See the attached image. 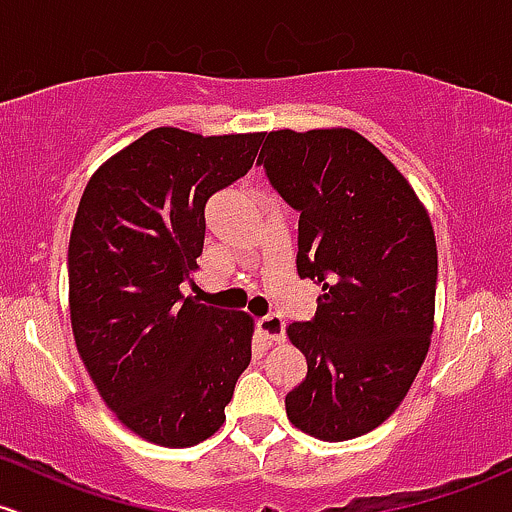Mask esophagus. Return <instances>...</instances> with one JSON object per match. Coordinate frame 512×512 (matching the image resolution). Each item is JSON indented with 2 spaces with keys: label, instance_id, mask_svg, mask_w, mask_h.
<instances>
[{
  "label": "esophagus",
  "instance_id": "34e87169",
  "mask_svg": "<svg viewBox=\"0 0 512 512\" xmlns=\"http://www.w3.org/2000/svg\"><path fill=\"white\" fill-rule=\"evenodd\" d=\"M257 330L267 342H284V320L282 316H265L257 320Z\"/></svg>",
  "mask_w": 512,
  "mask_h": 512
}]
</instances>
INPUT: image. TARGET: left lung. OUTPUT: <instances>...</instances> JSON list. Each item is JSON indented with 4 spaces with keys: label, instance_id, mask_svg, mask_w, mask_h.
<instances>
[{
    "label": "left lung",
    "instance_id": "obj_1",
    "mask_svg": "<svg viewBox=\"0 0 512 512\" xmlns=\"http://www.w3.org/2000/svg\"><path fill=\"white\" fill-rule=\"evenodd\" d=\"M260 165L301 213L296 272L323 284L316 318L286 328L308 364L286 415L318 440H352L401 406L428 355L437 286L428 209L352 128L269 131Z\"/></svg>",
    "mask_w": 512,
    "mask_h": 512
}]
</instances>
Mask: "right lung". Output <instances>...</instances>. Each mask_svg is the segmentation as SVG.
Returning <instances> with one entry per match:
<instances>
[{"label": "right lung", "mask_w": 512, "mask_h": 512, "mask_svg": "<svg viewBox=\"0 0 512 512\" xmlns=\"http://www.w3.org/2000/svg\"><path fill=\"white\" fill-rule=\"evenodd\" d=\"M262 140L153 128L92 174L77 206L67 250L77 352L106 406L153 445L211 437L250 364L252 318L182 286L199 269L206 201L250 170Z\"/></svg>", "instance_id": "1"}]
</instances>
